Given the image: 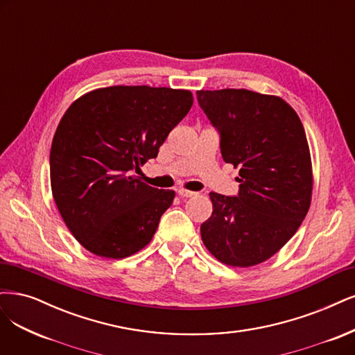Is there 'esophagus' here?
Returning <instances> with one entry per match:
<instances>
[{
	"mask_svg": "<svg viewBox=\"0 0 355 355\" xmlns=\"http://www.w3.org/2000/svg\"><path fill=\"white\" fill-rule=\"evenodd\" d=\"M178 193L183 198H191V197H193V195H197V192H192V191H188V189H179Z\"/></svg>",
	"mask_w": 355,
	"mask_h": 355,
	"instance_id": "esophagus-1",
	"label": "esophagus"
}]
</instances>
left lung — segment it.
<instances>
[{"instance_id":"left-lung-1","label":"left lung","mask_w":355,"mask_h":355,"mask_svg":"<svg viewBox=\"0 0 355 355\" xmlns=\"http://www.w3.org/2000/svg\"><path fill=\"white\" fill-rule=\"evenodd\" d=\"M220 133L226 163L239 167V192H210L211 217L201 238L218 261L250 267L295 235L311 202V158L304 126L286 101L248 89L197 91Z\"/></svg>"}]
</instances>
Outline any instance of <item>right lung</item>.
<instances>
[{
    "label": "right lung",
    "mask_w": 355,
    "mask_h": 355,
    "mask_svg": "<svg viewBox=\"0 0 355 355\" xmlns=\"http://www.w3.org/2000/svg\"><path fill=\"white\" fill-rule=\"evenodd\" d=\"M191 91L108 87L73 103L50 153L53 197L66 226L89 252L125 259L153 239L175 192L133 173L188 114Z\"/></svg>",
    "instance_id": "add662e5"
}]
</instances>
